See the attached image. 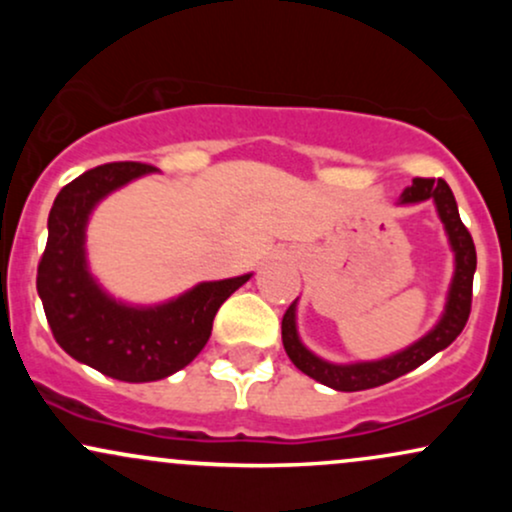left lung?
Here are the masks:
<instances>
[{
	"mask_svg": "<svg viewBox=\"0 0 512 512\" xmlns=\"http://www.w3.org/2000/svg\"><path fill=\"white\" fill-rule=\"evenodd\" d=\"M426 199L436 202L438 216L443 221L445 233H448L452 250H455V276H452L443 317H440L438 325L424 339H419V342L411 344L409 349L399 351L395 356L383 358V361L354 363V366H334V363H327L315 354H310L301 344L296 334V303H291L289 310L284 313V320H281L284 349L293 361V366L303 370L305 375H310L317 383L334 387L339 392L370 390V387L385 385L399 378V375L419 368L421 363H426L428 358L436 356L438 351H443L445 346H450L460 337V332L469 320V313H472V281L474 269H477V250H474V240L469 236L467 226L460 219L455 195H452L448 182L443 178H414L399 202L416 204L426 202Z\"/></svg>",
	"mask_w": 512,
	"mask_h": 512,
	"instance_id": "left-lung-1",
	"label": "left lung"
}]
</instances>
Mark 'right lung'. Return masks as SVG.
Returning <instances> with one entry per match:
<instances>
[{
    "label": "right lung",
    "mask_w": 512,
    "mask_h": 512,
    "mask_svg": "<svg viewBox=\"0 0 512 512\" xmlns=\"http://www.w3.org/2000/svg\"><path fill=\"white\" fill-rule=\"evenodd\" d=\"M154 170L137 161L105 163L64 185L50 209L48 245L35 279L57 344L125 383H151L185 368L209 342L223 301L250 279L207 281L156 308H129L98 289L84 257L88 214L108 192Z\"/></svg>",
    "instance_id": "obj_1"
}]
</instances>
